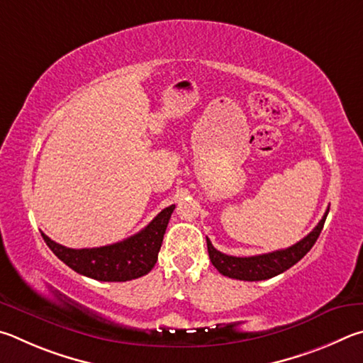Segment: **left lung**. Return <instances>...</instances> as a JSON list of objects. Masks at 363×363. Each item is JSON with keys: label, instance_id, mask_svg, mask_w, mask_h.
Masks as SVG:
<instances>
[{"label": "left lung", "instance_id": "obj_1", "mask_svg": "<svg viewBox=\"0 0 363 363\" xmlns=\"http://www.w3.org/2000/svg\"><path fill=\"white\" fill-rule=\"evenodd\" d=\"M328 211L306 238H303L300 242L289 247V249L263 253V255L255 257H231L226 255V253L218 252L212 245L211 240L207 239L208 257H211L212 264L218 269L220 274H223L226 277L250 282L271 279L291 268V266L296 264L311 249H313L317 238L320 236V231L323 228V223H325Z\"/></svg>", "mask_w": 363, "mask_h": 363}]
</instances>
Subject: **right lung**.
Segmentation results:
<instances>
[{
	"label": "right lung",
	"mask_w": 363,
	"mask_h": 363,
	"mask_svg": "<svg viewBox=\"0 0 363 363\" xmlns=\"http://www.w3.org/2000/svg\"><path fill=\"white\" fill-rule=\"evenodd\" d=\"M174 208L175 206L165 207L142 231L111 245L68 249L54 242L44 233L41 236L54 255L78 274L101 282H125L148 274L156 264Z\"/></svg>",
	"instance_id": "right-lung-1"
}]
</instances>
